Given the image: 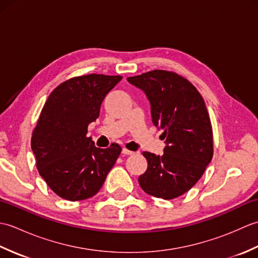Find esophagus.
Segmentation results:
<instances>
[{
	"label": "esophagus",
	"mask_w": 258,
	"mask_h": 258,
	"mask_svg": "<svg viewBox=\"0 0 258 258\" xmlns=\"http://www.w3.org/2000/svg\"><path fill=\"white\" fill-rule=\"evenodd\" d=\"M122 153L124 155H133L134 154V152H132V151H130V150H127V149H123V151H122Z\"/></svg>",
	"instance_id": "1"
}]
</instances>
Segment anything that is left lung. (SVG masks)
<instances>
[{
    "label": "left lung",
    "instance_id": "1",
    "mask_svg": "<svg viewBox=\"0 0 258 258\" xmlns=\"http://www.w3.org/2000/svg\"><path fill=\"white\" fill-rule=\"evenodd\" d=\"M144 91L153 124L163 130V155L143 152L147 169L139 177L145 193L173 200L188 191L213 157V130L205 102L190 82L171 71L154 70L127 78Z\"/></svg>",
    "mask_w": 258,
    "mask_h": 258
}]
</instances>
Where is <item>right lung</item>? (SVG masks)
<instances>
[{
	"label": "right lung",
	"instance_id": "obj_1",
	"mask_svg": "<svg viewBox=\"0 0 258 258\" xmlns=\"http://www.w3.org/2000/svg\"><path fill=\"white\" fill-rule=\"evenodd\" d=\"M123 78L89 74L59 84L46 100L33 130L31 147L36 167L54 193L68 201L94 196L122 147L98 149L87 126L100 116L104 97Z\"/></svg>",
	"mask_w": 258,
	"mask_h": 258
}]
</instances>
